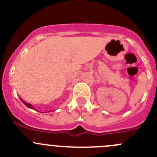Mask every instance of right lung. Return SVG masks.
<instances>
[{
	"label": "right lung",
	"instance_id": "right-lung-1",
	"mask_svg": "<svg viewBox=\"0 0 157 157\" xmlns=\"http://www.w3.org/2000/svg\"><path fill=\"white\" fill-rule=\"evenodd\" d=\"M21 100H22V99H21ZM22 102H23V103H24L25 105H26V106H27V107H29V108H30V109H33V107L32 106V105H31V104H29V103H27V102H23V100H22Z\"/></svg>",
	"mask_w": 157,
	"mask_h": 157
}]
</instances>
